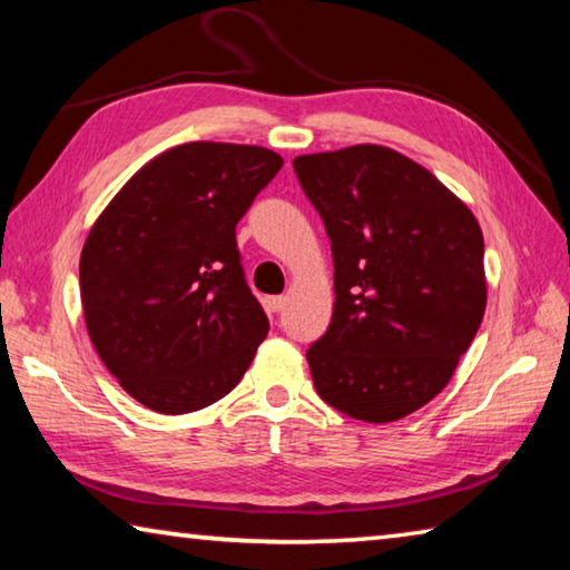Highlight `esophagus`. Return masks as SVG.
Returning <instances> with one entry per match:
<instances>
[{
  "mask_svg": "<svg viewBox=\"0 0 570 570\" xmlns=\"http://www.w3.org/2000/svg\"><path fill=\"white\" fill-rule=\"evenodd\" d=\"M266 306H268V312H274V314L284 312V308H286V296H268L266 298Z\"/></svg>",
  "mask_w": 570,
  "mask_h": 570,
  "instance_id": "esophagus-1",
  "label": "esophagus"
}]
</instances>
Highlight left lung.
Here are the masks:
<instances>
[{
  "mask_svg": "<svg viewBox=\"0 0 570 570\" xmlns=\"http://www.w3.org/2000/svg\"><path fill=\"white\" fill-rule=\"evenodd\" d=\"M334 258L330 330L306 350L334 410L394 422L450 382L485 314L482 230L460 198L382 146L294 160Z\"/></svg>",
  "mask_w": 570,
  "mask_h": 570,
  "instance_id": "1",
  "label": "left lung"
}]
</instances>
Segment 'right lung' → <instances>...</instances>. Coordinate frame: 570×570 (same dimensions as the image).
Segmentation results:
<instances>
[{
	"label": "right lung",
	"mask_w": 570,
	"mask_h": 570,
	"mask_svg": "<svg viewBox=\"0 0 570 570\" xmlns=\"http://www.w3.org/2000/svg\"><path fill=\"white\" fill-rule=\"evenodd\" d=\"M282 166L266 148L186 142L135 173L95 220L80 256L85 324L146 407L186 414L226 397L268 334L236 224Z\"/></svg>",
	"instance_id": "add662e5"
}]
</instances>
